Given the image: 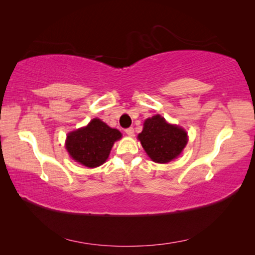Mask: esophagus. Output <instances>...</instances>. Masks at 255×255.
I'll return each instance as SVG.
<instances>
[{"label": "esophagus", "instance_id": "obj_1", "mask_svg": "<svg viewBox=\"0 0 255 255\" xmlns=\"http://www.w3.org/2000/svg\"><path fill=\"white\" fill-rule=\"evenodd\" d=\"M125 132H126L128 136H133V128H131V127L127 128L126 130H125Z\"/></svg>", "mask_w": 255, "mask_h": 255}]
</instances>
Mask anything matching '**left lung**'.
Here are the masks:
<instances>
[{"label":"left lung","instance_id":"left-lung-1","mask_svg":"<svg viewBox=\"0 0 255 255\" xmlns=\"http://www.w3.org/2000/svg\"><path fill=\"white\" fill-rule=\"evenodd\" d=\"M137 138L150 159L162 164L178 157L188 143L187 131L159 115L145 120L143 131Z\"/></svg>","mask_w":255,"mask_h":255}]
</instances>
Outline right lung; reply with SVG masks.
I'll list each match as a JSON object with an SVG mask.
<instances>
[{"label": "right lung", "mask_w": 255, "mask_h": 255, "mask_svg": "<svg viewBox=\"0 0 255 255\" xmlns=\"http://www.w3.org/2000/svg\"><path fill=\"white\" fill-rule=\"evenodd\" d=\"M122 136L118 129L94 118L88 126L67 133L65 147L75 162L93 169L107 161L115 141Z\"/></svg>", "instance_id": "1"}]
</instances>
